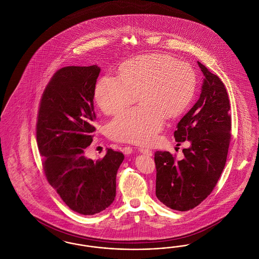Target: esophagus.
<instances>
[{"instance_id": "esophagus-1", "label": "esophagus", "mask_w": 259, "mask_h": 259, "mask_svg": "<svg viewBox=\"0 0 259 259\" xmlns=\"http://www.w3.org/2000/svg\"><path fill=\"white\" fill-rule=\"evenodd\" d=\"M139 151H140L141 153H143V154H147L148 156H151V155H152V151L149 150L148 148H139Z\"/></svg>"}]
</instances>
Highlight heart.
<instances>
[{
    "mask_svg": "<svg viewBox=\"0 0 259 259\" xmlns=\"http://www.w3.org/2000/svg\"><path fill=\"white\" fill-rule=\"evenodd\" d=\"M196 74L186 62L165 54L140 55L125 62L118 75L106 74L95 87V101L105 113L120 111L139 97L140 106L118 112L107 126L111 139L136 144L154 141L165 117H175L190 104Z\"/></svg>",
    "mask_w": 259,
    "mask_h": 259,
    "instance_id": "heart-1",
    "label": "heart"
}]
</instances>
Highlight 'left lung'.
<instances>
[{
    "mask_svg": "<svg viewBox=\"0 0 259 259\" xmlns=\"http://www.w3.org/2000/svg\"><path fill=\"white\" fill-rule=\"evenodd\" d=\"M204 74L201 94L174 133L176 142H189L185 157L156 151V197L168 208L185 211L210 194L225 166L231 139L230 104L224 84L197 62Z\"/></svg>",
    "mask_w": 259,
    "mask_h": 259,
    "instance_id": "1",
    "label": "left lung"
}]
</instances>
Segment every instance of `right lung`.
<instances>
[{"mask_svg": "<svg viewBox=\"0 0 259 259\" xmlns=\"http://www.w3.org/2000/svg\"><path fill=\"white\" fill-rule=\"evenodd\" d=\"M100 72L97 65L57 71L42 93L37 114V148L47 179L70 209L84 215L111 206L124 159L122 152L111 148L99 160L84 156L96 130L93 99Z\"/></svg>", "mask_w": 259, "mask_h": 259, "instance_id": "right-lung-1", "label": "right lung"}]
</instances>
